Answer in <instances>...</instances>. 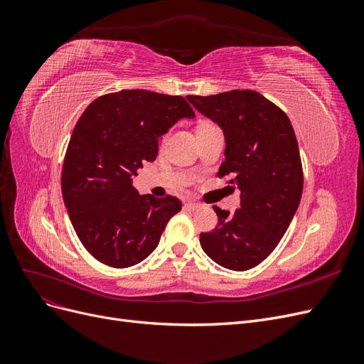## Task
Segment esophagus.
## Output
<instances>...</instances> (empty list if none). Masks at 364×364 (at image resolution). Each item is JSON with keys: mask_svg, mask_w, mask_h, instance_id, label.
Listing matches in <instances>:
<instances>
[{"mask_svg": "<svg viewBox=\"0 0 364 364\" xmlns=\"http://www.w3.org/2000/svg\"><path fill=\"white\" fill-rule=\"evenodd\" d=\"M185 206H186V208H188V209H193V211H194V209H199V208H200V203H197V202H193V200H188V202H186V203H185Z\"/></svg>", "mask_w": 364, "mask_h": 364, "instance_id": "obj_1", "label": "esophagus"}]
</instances>
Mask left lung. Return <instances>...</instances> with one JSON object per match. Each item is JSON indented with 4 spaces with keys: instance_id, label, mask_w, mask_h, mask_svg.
<instances>
[{
    "instance_id": "1",
    "label": "left lung",
    "mask_w": 364,
    "mask_h": 364,
    "mask_svg": "<svg viewBox=\"0 0 364 364\" xmlns=\"http://www.w3.org/2000/svg\"><path fill=\"white\" fill-rule=\"evenodd\" d=\"M186 98L223 130L225 162L217 174L232 176L240 190L235 213L214 206L218 225L200 234V246L218 266L249 270L278 246L301 202L304 176L293 126L257 91Z\"/></svg>"
}]
</instances>
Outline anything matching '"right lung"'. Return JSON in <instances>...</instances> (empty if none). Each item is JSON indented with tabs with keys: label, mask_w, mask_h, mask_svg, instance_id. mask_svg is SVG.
I'll return each mask as SVG.
<instances>
[{
	"label": "right lung",
	"mask_w": 364,
	"mask_h": 364,
	"mask_svg": "<svg viewBox=\"0 0 364 364\" xmlns=\"http://www.w3.org/2000/svg\"><path fill=\"white\" fill-rule=\"evenodd\" d=\"M181 95L124 90L98 97L77 121L62 171V196L77 237L106 266L124 269L159 245L178 197L139 194L132 178L158 156V141L194 118Z\"/></svg>",
	"instance_id": "add662e5"
}]
</instances>
